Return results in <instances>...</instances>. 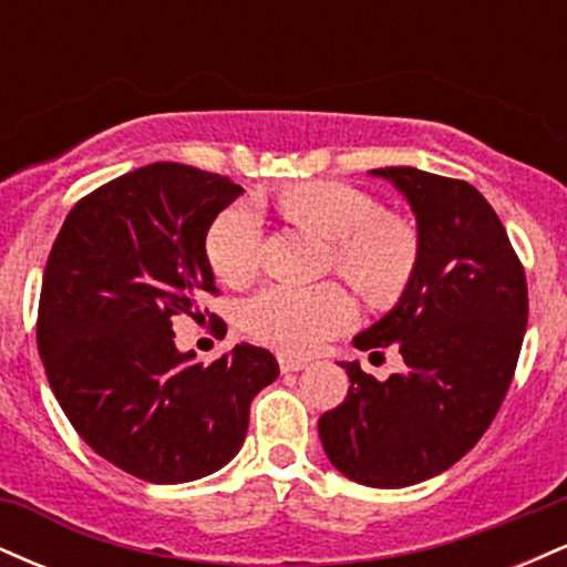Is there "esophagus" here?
I'll return each instance as SVG.
<instances>
[{"instance_id":"obj_1","label":"esophagus","mask_w":567,"mask_h":567,"mask_svg":"<svg viewBox=\"0 0 567 567\" xmlns=\"http://www.w3.org/2000/svg\"><path fill=\"white\" fill-rule=\"evenodd\" d=\"M306 365H309V362L298 360V357L279 354V370H282V373H298V370H303Z\"/></svg>"}]
</instances>
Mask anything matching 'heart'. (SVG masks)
<instances>
[{
	"mask_svg": "<svg viewBox=\"0 0 567 567\" xmlns=\"http://www.w3.org/2000/svg\"><path fill=\"white\" fill-rule=\"evenodd\" d=\"M275 207L320 237L330 239V264L370 301H386L405 288L419 258V239L405 220L381 213L362 188L338 181H306L275 194ZM261 218L234 202L210 220L205 258L220 282H250L258 271ZM349 296L336 282L296 288L266 285L243 303V328L261 343L288 354H309L351 322Z\"/></svg>",
	"mask_w": 567,
	"mask_h": 567,
	"instance_id": "b5f03b06",
	"label": "heart"
}]
</instances>
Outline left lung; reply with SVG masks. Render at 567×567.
I'll return each mask as SVG.
<instances>
[{"instance_id": "1", "label": "left lung", "mask_w": 567, "mask_h": 567, "mask_svg": "<svg viewBox=\"0 0 567 567\" xmlns=\"http://www.w3.org/2000/svg\"><path fill=\"white\" fill-rule=\"evenodd\" d=\"M405 194L419 258L400 303L354 338L394 347L405 368L386 381L341 362L349 392L320 419L330 464L368 487H408L451 470L496 419L528 324V282L496 210L466 181L370 171Z\"/></svg>"}]
</instances>
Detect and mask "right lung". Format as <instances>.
<instances>
[{"label":"right lung","mask_w":567,"mask_h":567,"mask_svg":"<svg viewBox=\"0 0 567 567\" xmlns=\"http://www.w3.org/2000/svg\"><path fill=\"white\" fill-rule=\"evenodd\" d=\"M239 194L199 167H138L71 207L44 266L37 347L55 400L97 455L146 483L229 464L252 396L279 375L250 343L210 365L175 349L173 317H202L218 292L205 231Z\"/></svg>","instance_id":"obj_1"}]
</instances>
